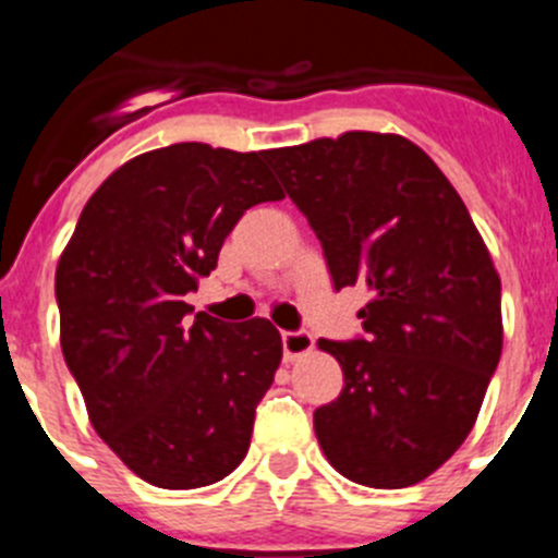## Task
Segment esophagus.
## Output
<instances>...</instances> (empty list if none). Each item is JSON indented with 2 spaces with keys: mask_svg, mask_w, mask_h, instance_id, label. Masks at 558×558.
I'll use <instances>...</instances> for the list:
<instances>
[{
  "mask_svg": "<svg viewBox=\"0 0 558 558\" xmlns=\"http://www.w3.org/2000/svg\"><path fill=\"white\" fill-rule=\"evenodd\" d=\"M282 349H284V360H295V357H304L315 349V338L304 329L299 332H282Z\"/></svg>",
  "mask_w": 558,
  "mask_h": 558,
  "instance_id": "esophagus-1",
  "label": "esophagus"
}]
</instances>
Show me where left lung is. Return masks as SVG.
<instances>
[{
    "label": "left lung",
    "instance_id": "1",
    "mask_svg": "<svg viewBox=\"0 0 558 558\" xmlns=\"http://www.w3.org/2000/svg\"><path fill=\"white\" fill-rule=\"evenodd\" d=\"M322 240L335 290L372 293L363 338L318 340L343 391L313 413L324 456L372 489L425 481L470 436L500 363V276L456 186L399 133L265 153Z\"/></svg>",
    "mask_w": 558,
    "mask_h": 558
}]
</instances>
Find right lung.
<instances>
[{
	"label": "right lung",
	"instance_id": "right-lung-1",
	"mask_svg": "<svg viewBox=\"0 0 558 558\" xmlns=\"http://www.w3.org/2000/svg\"><path fill=\"white\" fill-rule=\"evenodd\" d=\"M265 153H142L97 186L58 259L61 349L88 418L159 489H201L240 466L282 363L270 322L190 318L184 302L243 211L284 198Z\"/></svg>",
	"mask_w": 558,
	"mask_h": 558
}]
</instances>
